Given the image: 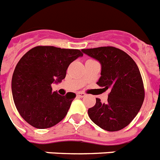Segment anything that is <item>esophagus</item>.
Wrapping results in <instances>:
<instances>
[{
  "mask_svg": "<svg viewBox=\"0 0 160 160\" xmlns=\"http://www.w3.org/2000/svg\"><path fill=\"white\" fill-rule=\"evenodd\" d=\"M77 96L79 98H82V97L86 96V94L83 93V92H78V93H77Z\"/></svg>",
  "mask_w": 160,
  "mask_h": 160,
  "instance_id": "34e87169",
  "label": "esophagus"
}]
</instances>
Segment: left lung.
Returning <instances> with one entry per match:
<instances>
[{"mask_svg":"<svg viewBox=\"0 0 160 160\" xmlns=\"http://www.w3.org/2000/svg\"><path fill=\"white\" fill-rule=\"evenodd\" d=\"M82 51L100 62L101 77L97 85L111 91L106 103L96 98L88 115L95 125L110 132L124 129L142 105L145 90L138 67L126 52L115 47H99Z\"/></svg>","mask_w":160,"mask_h":160,"instance_id":"8db88e82","label":"left lung"}]
</instances>
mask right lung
Segmentation results:
<instances>
[{
    "label": "right lung",
    "instance_id": "add662e5",
    "mask_svg": "<svg viewBox=\"0 0 160 160\" xmlns=\"http://www.w3.org/2000/svg\"><path fill=\"white\" fill-rule=\"evenodd\" d=\"M83 56L78 49L37 46L18 62L12 78L13 102L19 114L37 129L54 126L65 118L76 95H60L52 83L65 78L70 63Z\"/></svg>",
    "mask_w": 160,
    "mask_h": 160
}]
</instances>
